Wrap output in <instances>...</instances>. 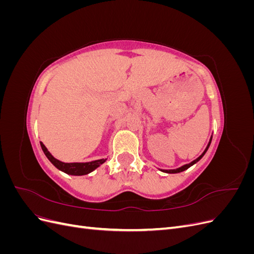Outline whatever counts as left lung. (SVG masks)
<instances>
[{"label": "left lung", "instance_id": "obj_1", "mask_svg": "<svg viewBox=\"0 0 254 254\" xmlns=\"http://www.w3.org/2000/svg\"><path fill=\"white\" fill-rule=\"evenodd\" d=\"M210 144H211V141H210L209 145H207V147L205 148V150L203 151V153H202V155H201L200 157H199V158H197L196 160H194V161H193V162H190V164H187V165H183V166H181V167H179V168H177V170H171V171H163V172H165V173H168V174H176V173H180V172H183V171H186V170H188V168H189V167H190L191 165H193V164H195L196 162H198V161H199V160H200V159H201V158L203 157V155H204V153L206 152L207 148H209V146H210Z\"/></svg>", "mask_w": 254, "mask_h": 254}]
</instances>
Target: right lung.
Here are the masks:
<instances>
[{
	"instance_id": "1",
	"label": "right lung",
	"mask_w": 254,
	"mask_h": 254,
	"mask_svg": "<svg viewBox=\"0 0 254 254\" xmlns=\"http://www.w3.org/2000/svg\"><path fill=\"white\" fill-rule=\"evenodd\" d=\"M41 148L44 152V155L48 157V159L51 161V162L55 165L58 170L63 171L68 175H75V176H81V175H87L91 172H93L95 168H97L99 165L103 164L106 160H96V161H92V162L88 163H64L61 161L57 160L54 158L51 153L48 151L47 147L40 142Z\"/></svg>"
}]
</instances>
